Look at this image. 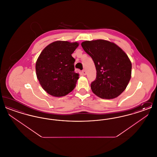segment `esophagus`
<instances>
[{"label":"esophagus","instance_id":"1","mask_svg":"<svg viewBox=\"0 0 157 157\" xmlns=\"http://www.w3.org/2000/svg\"><path fill=\"white\" fill-rule=\"evenodd\" d=\"M82 74L83 75H86V71L84 69V70H83L82 71Z\"/></svg>","mask_w":157,"mask_h":157}]
</instances>
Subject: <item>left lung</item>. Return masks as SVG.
<instances>
[{"mask_svg":"<svg viewBox=\"0 0 157 157\" xmlns=\"http://www.w3.org/2000/svg\"><path fill=\"white\" fill-rule=\"evenodd\" d=\"M81 45L97 70L96 79L90 84L93 93L102 99L118 97L131 78L132 63L126 53L115 43L104 39L84 41Z\"/></svg>","mask_w":157,"mask_h":157,"instance_id":"obj_1","label":"left lung"}]
</instances>
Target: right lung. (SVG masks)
Wrapping results in <instances>:
<instances>
[{
	"label": "right lung",
	"instance_id": "right-lung-1",
	"mask_svg": "<svg viewBox=\"0 0 157 157\" xmlns=\"http://www.w3.org/2000/svg\"><path fill=\"white\" fill-rule=\"evenodd\" d=\"M78 46L77 42L55 41L46 46L37 58V79L50 95L63 97L75 88L79 75L74 71L75 59L72 54Z\"/></svg>",
	"mask_w": 157,
	"mask_h": 157
}]
</instances>
